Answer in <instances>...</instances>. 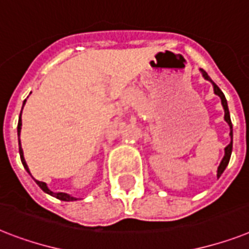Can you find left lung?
<instances>
[{"instance_id": "obj_1", "label": "left lung", "mask_w": 249, "mask_h": 249, "mask_svg": "<svg viewBox=\"0 0 249 249\" xmlns=\"http://www.w3.org/2000/svg\"><path fill=\"white\" fill-rule=\"evenodd\" d=\"M199 70H201V72H202V76H203L206 80H209V82L212 83L215 94H217V96L220 97V100H221V105H223V107H224V112H225V115H224V119H225V121L228 123V124H229V126H230V138H231V142H230L229 144L225 147V155H224L223 160H221V162H220L219 167H217V177H221V174L224 173V170H225L226 166H228V163H229L230 156H231V151H233V125H231V120H230L228 102H226V98H225V96H224V93L221 92V89H220L219 87L216 86L215 83L212 82V79L210 78L209 74H207V72H206L203 69H199Z\"/></svg>"}]
</instances>
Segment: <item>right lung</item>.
I'll return each instance as SVG.
<instances>
[{
	"mask_svg": "<svg viewBox=\"0 0 249 249\" xmlns=\"http://www.w3.org/2000/svg\"><path fill=\"white\" fill-rule=\"evenodd\" d=\"M26 100L24 101L23 104V107L24 105H25ZM21 111H23V108H21ZM21 112H20V118H19V123H18V137H19V153H20V159H21V163H23V166L25 167V170L29 173V167H28V165H26L25 162V159H24V153H23V148H21V143H20V131H21ZM36 183L39 185V188L42 189V191L44 192V193H47V195L52 196V197H56L57 199H60V201H65V202H71V201H76V199H79V198L76 197H72V196L68 195V193H53V192H51L50 189H48L47 184L43 183V181H38L36 180Z\"/></svg>",
	"mask_w": 249,
	"mask_h": 249,
	"instance_id": "add662e5",
	"label": "right lung"
}]
</instances>
